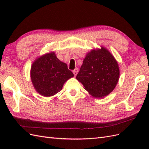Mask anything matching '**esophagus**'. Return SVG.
Instances as JSON below:
<instances>
[{
  "mask_svg": "<svg viewBox=\"0 0 149 149\" xmlns=\"http://www.w3.org/2000/svg\"><path fill=\"white\" fill-rule=\"evenodd\" d=\"M78 72V68H75V69L73 71V73L74 76H76V75H77Z\"/></svg>",
  "mask_w": 149,
  "mask_h": 149,
  "instance_id": "esophagus-1",
  "label": "esophagus"
}]
</instances>
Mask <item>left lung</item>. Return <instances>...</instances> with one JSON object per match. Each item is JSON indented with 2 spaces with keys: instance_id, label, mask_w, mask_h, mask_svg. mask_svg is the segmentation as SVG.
<instances>
[{
  "instance_id": "1",
  "label": "left lung",
  "mask_w": 149,
  "mask_h": 149,
  "mask_svg": "<svg viewBox=\"0 0 149 149\" xmlns=\"http://www.w3.org/2000/svg\"><path fill=\"white\" fill-rule=\"evenodd\" d=\"M120 76L118 61L108 49L101 47L88 52L76 79L96 98L104 97L116 88Z\"/></svg>"
}]
</instances>
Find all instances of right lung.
<instances>
[{"instance_id":"right-lung-1","label":"right lung","mask_w":149,"mask_h":149,"mask_svg":"<svg viewBox=\"0 0 149 149\" xmlns=\"http://www.w3.org/2000/svg\"><path fill=\"white\" fill-rule=\"evenodd\" d=\"M73 76L67 65L58 59L54 52L38 57L31 66V83L36 91L44 97L55 95Z\"/></svg>"}]
</instances>
